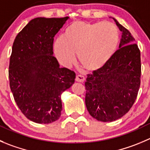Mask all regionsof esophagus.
I'll list each match as a JSON object with an SVG mask.
<instances>
[{
  "label": "esophagus",
  "instance_id": "esophagus-1",
  "mask_svg": "<svg viewBox=\"0 0 150 150\" xmlns=\"http://www.w3.org/2000/svg\"><path fill=\"white\" fill-rule=\"evenodd\" d=\"M85 79V77L83 76V75H81V74H78L76 76V81L79 82H84Z\"/></svg>",
  "mask_w": 150,
  "mask_h": 150
}]
</instances>
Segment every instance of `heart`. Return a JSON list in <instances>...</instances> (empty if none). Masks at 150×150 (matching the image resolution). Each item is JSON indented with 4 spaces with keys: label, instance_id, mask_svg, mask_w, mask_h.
I'll use <instances>...</instances> for the list:
<instances>
[{
    "label": "heart",
    "instance_id": "1",
    "mask_svg": "<svg viewBox=\"0 0 150 150\" xmlns=\"http://www.w3.org/2000/svg\"><path fill=\"white\" fill-rule=\"evenodd\" d=\"M119 41V29L112 23L75 21L67 27L63 37L55 40L54 50L64 66L74 63L76 51L78 59L86 69L96 70L110 59Z\"/></svg>",
    "mask_w": 150,
    "mask_h": 150
}]
</instances>
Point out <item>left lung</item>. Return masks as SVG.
<instances>
[{"instance_id": "obj_1", "label": "left lung", "mask_w": 150, "mask_h": 150, "mask_svg": "<svg viewBox=\"0 0 150 150\" xmlns=\"http://www.w3.org/2000/svg\"><path fill=\"white\" fill-rule=\"evenodd\" d=\"M122 31L119 48L85 82V105L90 115L100 122H113L132 108L141 84V53L131 33L115 19Z\"/></svg>"}]
</instances>
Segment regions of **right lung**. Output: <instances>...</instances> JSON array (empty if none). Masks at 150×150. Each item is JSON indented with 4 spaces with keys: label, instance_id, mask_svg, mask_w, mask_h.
<instances>
[{
    "label": "right lung",
    "instance_id": "obj_1",
    "mask_svg": "<svg viewBox=\"0 0 150 150\" xmlns=\"http://www.w3.org/2000/svg\"><path fill=\"white\" fill-rule=\"evenodd\" d=\"M69 19L36 18L20 31L12 45L9 85L27 119L49 124L60 117L61 94L74 83L76 74L60 68L53 56L54 38Z\"/></svg>",
    "mask_w": 150,
    "mask_h": 150
}]
</instances>
